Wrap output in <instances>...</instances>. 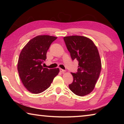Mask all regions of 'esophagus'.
Wrapping results in <instances>:
<instances>
[{
    "label": "esophagus",
    "instance_id": "1",
    "mask_svg": "<svg viewBox=\"0 0 124 124\" xmlns=\"http://www.w3.org/2000/svg\"><path fill=\"white\" fill-rule=\"evenodd\" d=\"M60 71L61 73H63V72H65V70H63V69H61V68H60Z\"/></svg>",
    "mask_w": 124,
    "mask_h": 124
}]
</instances>
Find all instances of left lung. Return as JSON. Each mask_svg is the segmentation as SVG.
<instances>
[{
	"mask_svg": "<svg viewBox=\"0 0 124 124\" xmlns=\"http://www.w3.org/2000/svg\"><path fill=\"white\" fill-rule=\"evenodd\" d=\"M63 39L72 60L79 62L77 72L71 73L73 81L69 87L78 96L88 95L95 87L101 70L97 48L85 37L73 35L65 37Z\"/></svg>",
	"mask_w": 124,
	"mask_h": 124,
	"instance_id": "left-lung-1",
	"label": "left lung"
}]
</instances>
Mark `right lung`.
Instances as JSON below:
<instances>
[{
	"label": "right lung",
	"instance_id": "right-lung-1",
	"mask_svg": "<svg viewBox=\"0 0 124 124\" xmlns=\"http://www.w3.org/2000/svg\"><path fill=\"white\" fill-rule=\"evenodd\" d=\"M57 37L38 35L31 39L23 48L18 61L17 70L24 87L29 92L37 94L50 87L59 69L44 68L41 64L46 59L50 45Z\"/></svg>",
	"mask_w": 124,
	"mask_h": 124
}]
</instances>
